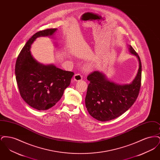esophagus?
I'll list each match as a JSON object with an SVG mask.
<instances>
[{
    "instance_id": "34e87169",
    "label": "esophagus",
    "mask_w": 160,
    "mask_h": 160,
    "mask_svg": "<svg viewBox=\"0 0 160 160\" xmlns=\"http://www.w3.org/2000/svg\"><path fill=\"white\" fill-rule=\"evenodd\" d=\"M82 76L80 74H77L76 75H74V80L75 82H78V81H80L82 80Z\"/></svg>"
}]
</instances>
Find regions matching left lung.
I'll return each mask as SVG.
<instances>
[{"instance_id": "obj_1", "label": "left lung", "mask_w": 160, "mask_h": 160, "mask_svg": "<svg viewBox=\"0 0 160 160\" xmlns=\"http://www.w3.org/2000/svg\"><path fill=\"white\" fill-rule=\"evenodd\" d=\"M129 53L135 56L138 69L134 80L129 83L118 84L108 79L102 72L96 71L87 78L90 82L85 98L87 110L99 121H108L120 116L134 103L141 85L142 64L133 48L128 45Z\"/></svg>"}]
</instances>
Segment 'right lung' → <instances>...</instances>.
<instances>
[{
	"label": "right lung",
	"instance_id": "right-lung-1",
	"mask_svg": "<svg viewBox=\"0 0 160 160\" xmlns=\"http://www.w3.org/2000/svg\"><path fill=\"white\" fill-rule=\"evenodd\" d=\"M57 30L48 29L34 34L24 46L15 63V77L20 95L28 105L38 110L54 106L61 99L74 75V72L57 68L52 63H41L31 54V46L37 38H55Z\"/></svg>",
	"mask_w": 160,
	"mask_h": 160
}]
</instances>
